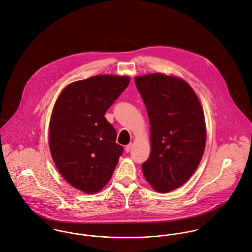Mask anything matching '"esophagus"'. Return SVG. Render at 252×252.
<instances>
[{
  "label": "esophagus",
  "instance_id": "34e87169",
  "mask_svg": "<svg viewBox=\"0 0 252 252\" xmlns=\"http://www.w3.org/2000/svg\"><path fill=\"white\" fill-rule=\"evenodd\" d=\"M131 147H132V144H127V145L125 146V151L128 153V152L131 150Z\"/></svg>",
  "mask_w": 252,
  "mask_h": 252
}]
</instances>
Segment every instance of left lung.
Segmentation results:
<instances>
[{"instance_id":"1","label":"left lung","mask_w":252,"mask_h":252,"mask_svg":"<svg viewBox=\"0 0 252 252\" xmlns=\"http://www.w3.org/2000/svg\"><path fill=\"white\" fill-rule=\"evenodd\" d=\"M135 82L150 123L151 150L143 173L155 191L168 193L189 180L201 162L207 139L204 111L180 77L150 73L136 76Z\"/></svg>"}]
</instances>
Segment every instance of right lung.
Here are the masks:
<instances>
[{
	"mask_svg": "<svg viewBox=\"0 0 252 252\" xmlns=\"http://www.w3.org/2000/svg\"><path fill=\"white\" fill-rule=\"evenodd\" d=\"M129 82V76L94 75L69 84L54 105L52 159L66 181L84 193H97L108 183L123 152L105 113Z\"/></svg>",
	"mask_w": 252,
	"mask_h": 252,
	"instance_id": "add662e5",
	"label": "right lung"
}]
</instances>
